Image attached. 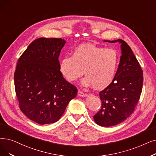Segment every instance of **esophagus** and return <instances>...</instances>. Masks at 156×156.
<instances>
[{"instance_id":"1","label":"esophagus","mask_w":156,"mask_h":156,"mask_svg":"<svg viewBox=\"0 0 156 156\" xmlns=\"http://www.w3.org/2000/svg\"><path fill=\"white\" fill-rule=\"evenodd\" d=\"M78 95L79 96H80V97H86V96H88L87 94L84 93V92H82V91H80V90H79V91L78 92Z\"/></svg>"}]
</instances>
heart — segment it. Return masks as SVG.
I'll return each instance as SVG.
<instances>
[{"mask_svg": "<svg viewBox=\"0 0 156 156\" xmlns=\"http://www.w3.org/2000/svg\"><path fill=\"white\" fill-rule=\"evenodd\" d=\"M119 63L118 53L114 49L105 48L93 44H80L60 60L59 69L67 82L73 83L83 73L82 80L85 87L97 89L110 85L115 76Z\"/></svg>", "mask_w": 156, "mask_h": 156, "instance_id": "obj_1", "label": "heart"}]
</instances>
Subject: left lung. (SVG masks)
<instances>
[{
  "instance_id": "left-lung-1",
  "label": "left lung",
  "mask_w": 156,
  "mask_h": 156,
  "mask_svg": "<svg viewBox=\"0 0 156 156\" xmlns=\"http://www.w3.org/2000/svg\"><path fill=\"white\" fill-rule=\"evenodd\" d=\"M104 41L119 42L122 51L115 76L112 83L99 92L102 106L94 116L97 124L110 127L122 122L133 113L140 98L144 76L136 57L124 40Z\"/></svg>"
}]
</instances>
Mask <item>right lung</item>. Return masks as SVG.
I'll return each mask as SVG.
<instances>
[{
	"label": "right lung",
	"mask_w": 156,
	"mask_h": 156,
	"mask_svg": "<svg viewBox=\"0 0 156 156\" xmlns=\"http://www.w3.org/2000/svg\"><path fill=\"white\" fill-rule=\"evenodd\" d=\"M65 44L61 38H38L18 60L14 79L20 108L39 124L58 121L76 96V87L67 82L59 69L58 57Z\"/></svg>",
	"instance_id": "right-lung-1"
}]
</instances>
